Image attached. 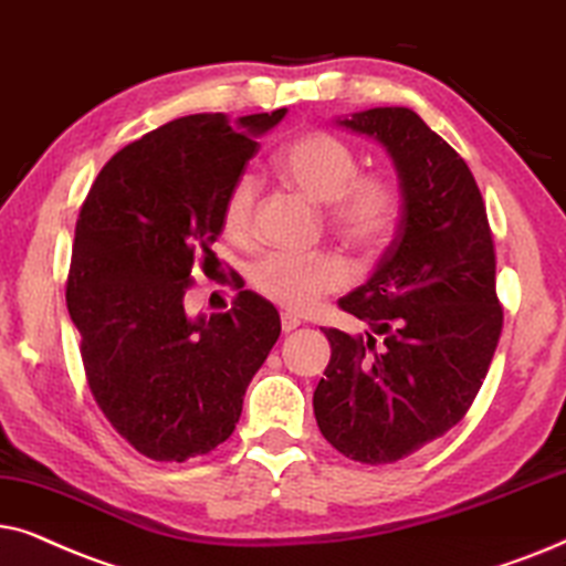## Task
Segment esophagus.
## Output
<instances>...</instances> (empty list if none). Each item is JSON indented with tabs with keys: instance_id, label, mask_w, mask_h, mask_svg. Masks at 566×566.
<instances>
[{
	"instance_id": "obj_1",
	"label": "esophagus",
	"mask_w": 566,
	"mask_h": 566,
	"mask_svg": "<svg viewBox=\"0 0 566 566\" xmlns=\"http://www.w3.org/2000/svg\"><path fill=\"white\" fill-rule=\"evenodd\" d=\"M300 323H303V321H300L295 313H282V331H284V334H290V331H295V328L300 326Z\"/></svg>"
}]
</instances>
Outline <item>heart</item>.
I'll return each mask as SVG.
<instances>
[{
	"label": "heart",
	"instance_id": "1",
	"mask_svg": "<svg viewBox=\"0 0 566 566\" xmlns=\"http://www.w3.org/2000/svg\"><path fill=\"white\" fill-rule=\"evenodd\" d=\"M274 165L290 186L326 205L328 228L344 243L373 253L394 235L398 222L396 186L380 172H359L357 153L336 134L326 129L300 134L282 147ZM255 199L259 178L253 172H240L222 205V228L238 243L253 238ZM349 279V263L334 251H274L251 269L253 287L271 303L295 313L311 311L326 295L344 290Z\"/></svg>",
	"mask_w": 566,
	"mask_h": 566
}]
</instances>
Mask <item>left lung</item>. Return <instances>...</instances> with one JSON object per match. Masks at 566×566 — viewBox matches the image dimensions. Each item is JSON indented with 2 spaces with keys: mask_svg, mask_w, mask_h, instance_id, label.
<instances>
[{
  "mask_svg": "<svg viewBox=\"0 0 566 566\" xmlns=\"http://www.w3.org/2000/svg\"><path fill=\"white\" fill-rule=\"evenodd\" d=\"M338 124L388 149L403 214L367 284L338 300L365 334L323 328L331 359L313 411L338 453L382 465L465 417L504 313L492 228L463 157L409 108H370Z\"/></svg>",
  "mask_w": 566,
  "mask_h": 566,
  "instance_id": "obj_1",
  "label": "left lung"
}]
</instances>
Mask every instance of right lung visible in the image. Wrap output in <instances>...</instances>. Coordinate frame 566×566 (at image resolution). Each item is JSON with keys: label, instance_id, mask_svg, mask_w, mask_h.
<instances>
[{"label": "right lung", "instance_id": "obj_1", "mask_svg": "<svg viewBox=\"0 0 566 566\" xmlns=\"http://www.w3.org/2000/svg\"><path fill=\"white\" fill-rule=\"evenodd\" d=\"M284 113L235 126L224 113L170 120L118 149L80 209L66 307L87 386L153 461L184 463L228 440L282 331L276 307L251 290L212 318H188L184 297L196 271L220 263L224 196Z\"/></svg>", "mask_w": 566, "mask_h": 566}]
</instances>
